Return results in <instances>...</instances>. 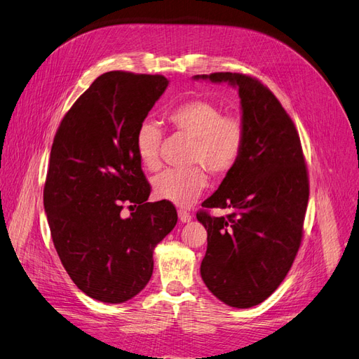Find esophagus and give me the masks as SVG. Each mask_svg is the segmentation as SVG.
<instances>
[{"label": "esophagus", "mask_w": 359, "mask_h": 359, "mask_svg": "<svg viewBox=\"0 0 359 359\" xmlns=\"http://www.w3.org/2000/svg\"><path fill=\"white\" fill-rule=\"evenodd\" d=\"M178 217H180V220H181L182 223L191 222V214L187 212V211H184V210H180V211H178Z\"/></svg>", "instance_id": "esophagus-1"}]
</instances>
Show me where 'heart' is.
I'll list each match as a JSON object with an SVG mask.
<instances>
[{
  "label": "heart",
  "instance_id": "1",
  "mask_svg": "<svg viewBox=\"0 0 359 359\" xmlns=\"http://www.w3.org/2000/svg\"><path fill=\"white\" fill-rule=\"evenodd\" d=\"M166 119L177 133L193 140L190 165H202L211 175L222 178L241 160L245 145L244 123L236 115H224L215 103L203 99L182 102L172 107ZM160 144L161 132L154 123L144 121L137 127L135 149L145 169L160 168ZM201 168L161 172L153 181L156 198L177 206L191 205L208 186V177Z\"/></svg>",
  "mask_w": 359,
  "mask_h": 359
}]
</instances>
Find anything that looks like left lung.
Returning <instances> with one entry per match:
<instances>
[{
    "label": "left lung",
    "instance_id": "8db88e82",
    "mask_svg": "<svg viewBox=\"0 0 359 359\" xmlns=\"http://www.w3.org/2000/svg\"><path fill=\"white\" fill-rule=\"evenodd\" d=\"M193 79L227 82L241 99V160L202 203L231 214L196 217L208 233L203 283L227 306L250 309L280 286L295 260L309 203L307 166L290 116L257 79L229 72Z\"/></svg>",
    "mask_w": 359,
    "mask_h": 359
}]
</instances>
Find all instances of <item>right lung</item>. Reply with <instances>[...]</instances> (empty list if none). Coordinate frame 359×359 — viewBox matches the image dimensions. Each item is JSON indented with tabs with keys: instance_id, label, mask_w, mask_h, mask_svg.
<instances>
[{
	"instance_id": "right-lung-1",
	"label": "right lung",
	"mask_w": 359,
	"mask_h": 359,
	"mask_svg": "<svg viewBox=\"0 0 359 359\" xmlns=\"http://www.w3.org/2000/svg\"><path fill=\"white\" fill-rule=\"evenodd\" d=\"M168 85L161 74L107 72L53 139L43 205L62 266L93 299L136 297L153 276L156 245L177 224L170 202H147L151 187L135 149L137 127ZM124 204L137 208L127 219Z\"/></svg>"
}]
</instances>
